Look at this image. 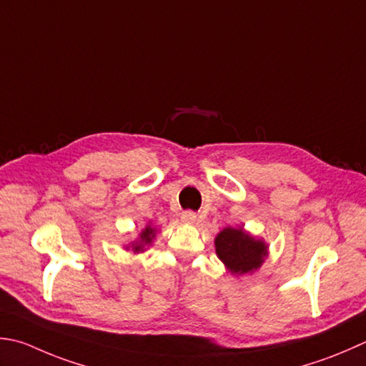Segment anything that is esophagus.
I'll return each instance as SVG.
<instances>
[{
    "instance_id": "esophagus-1",
    "label": "esophagus",
    "mask_w": 366,
    "mask_h": 366,
    "mask_svg": "<svg viewBox=\"0 0 366 366\" xmlns=\"http://www.w3.org/2000/svg\"><path fill=\"white\" fill-rule=\"evenodd\" d=\"M197 220V214L192 212V211H185L182 212V222H185V224H193V222Z\"/></svg>"
}]
</instances>
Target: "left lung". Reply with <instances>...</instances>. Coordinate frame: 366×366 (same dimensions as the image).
<instances>
[{
	"instance_id": "8db88e82",
	"label": "left lung",
	"mask_w": 366,
	"mask_h": 366,
	"mask_svg": "<svg viewBox=\"0 0 366 366\" xmlns=\"http://www.w3.org/2000/svg\"><path fill=\"white\" fill-rule=\"evenodd\" d=\"M216 254L232 274L254 273L268 255V244L250 236L244 228L227 227L216 236Z\"/></svg>"
}]
</instances>
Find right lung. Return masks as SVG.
Instances as JSON below:
<instances>
[{
  "label": "right lung",
  "instance_id": "1",
  "mask_svg": "<svg viewBox=\"0 0 366 366\" xmlns=\"http://www.w3.org/2000/svg\"><path fill=\"white\" fill-rule=\"evenodd\" d=\"M155 233H157L155 228L147 225V227L144 228V230H142V232L139 233V238L132 242V250H133V252H134V254H139V252H142V250H144L147 246L152 244V241H154V238H155Z\"/></svg>",
  "mask_w": 366,
  "mask_h": 366
}]
</instances>
